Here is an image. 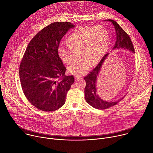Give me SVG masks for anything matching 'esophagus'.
<instances>
[{
	"label": "esophagus",
	"instance_id": "34e87169",
	"mask_svg": "<svg viewBox=\"0 0 153 153\" xmlns=\"http://www.w3.org/2000/svg\"><path fill=\"white\" fill-rule=\"evenodd\" d=\"M74 77H75V79H76V80H80V79H81L82 78V76H77V75H75V76H74Z\"/></svg>",
	"mask_w": 153,
	"mask_h": 153
}]
</instances>
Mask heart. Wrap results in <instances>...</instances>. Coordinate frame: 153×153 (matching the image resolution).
<instances>
[{
	"label": "heart",
	"instance_id": "heart-1",
	"mask_svg": "<svg viewBox=\"0 0 153 153\" xmlns=\"http://www.w3.org/2000/svg\"><path fill=\"white\" fill-rule=\"evenodd\" d=\"M109 42L108 31L102 26L82 27L76 30L68 37V45L61 43L57 53L60 59L70 63L73 59V50L80 48V60L68 67L71 74L81 76L88 71L91 65L98 63L106 53Z\"/></svg>",
	"mask_w": 153,
	"mask_h": 153
}]
</instances>
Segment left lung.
Here are the masks:
<instances>
[{"label": "left lung", "instance_id": "obj_1", "mask_svg": "<svg viewBox=\"0 0 153 153\" xmlns=\"http://www.w3.org/2000/svg\"><path fill=\"white\" fill-rule=\"evenodd\" d=\"M104 21H108L111 22L113 24L116 31V40L113 48V50L125 49L134 53V49L131 40L130 39L128 34L121 28L116 22L111 19L104 20ZM108 54V53L105 54L97 65V66L91 71L90 74L84 77L86 84L84 91L85 100L91 106L96 109H99V110H105V109L112 107L116 105L124 97L120 98L118 100L116 101H106L102 99L97 94L98 91L96 87L97 77H99L102 65Z\"/></svg>", "mask_w": 153, "mask_h": 153}]
</instances>
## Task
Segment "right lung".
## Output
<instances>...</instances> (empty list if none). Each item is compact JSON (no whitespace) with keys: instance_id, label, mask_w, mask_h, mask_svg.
Returning <instances> with one entry per match:
<instances>
[{"instance_id":"1","label":"right lung","mask_w":153,"mask_h":153,"mask_svg":"<svg viewBox=\"0 0 153 153\" xmlns=\"http://www.w3.org/2000/svg\"><path fill=\"white\" fill-rule=\"evenodd\" d=\"M74 27L70 22H54L47 26L30 41L20 63L23 92L42 111H53L62 107L74 82L73 76L65 74L67 68L57 53L61 39Z\"/></svg>"}]
</instances>
